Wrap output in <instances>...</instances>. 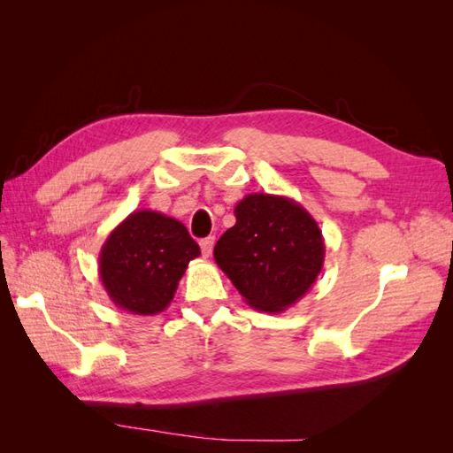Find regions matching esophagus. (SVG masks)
<instances>
[{
  "instance_id": "1",
  "label": "esophagus",
  "mask_w": 453,
  "mask_h": 453,
  "mask_svg": "<svg viewBox=\"0 0 453 453\" xmlns=\"http://www.w3.org/2000/svg\"><path fill=\"white\" fill-rule=\"evenodd\" d=\"M213 243H215V238H213V236H208V238L200 240V250H202V255H203V257H210V255H211Z\"/></svg>"
}]
</instances>
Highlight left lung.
<instances>
[{
	"mask_svg": "<svg viewBox=\"0 0 453 453\" xmlns=\"http://www.w3.org/2000/svg\"><path fill=\"white\" fill-rule=\"evenodd\" d=\"M236 225L213 250L245 303L280 313L296 304L318 280L325 240L315 219L293 198L253 193L234 208Z\"/></svg>",
	"mask_w": 453,
	"mask_h": 453,
	"instance_id": "obj_1",
	"label": "left lung"
}]
</instances>
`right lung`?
<instances>
[{
    "mask_svg": "<svg viewBox=\"0 0 453 453\" xmlns=\"http://www.w3.org/2000/svg\"><path fill=\"white\" fill-rule=\"evenodd\" d=\"M198 255V243L183 223L140 210L107 236L98 272L115 306L135 315H155L170 306L188 263Z\"/></svg>",
    "mask_w": 453,
    "mask_h": 453,
    "instance_id": "add662e5",
    "label": "right lung"
}]
</instances>
